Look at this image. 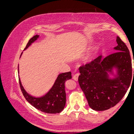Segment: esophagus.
I'll list each match as a JSON object with an SVG mask.
<instances>
[{"instance_id":"obj_1","label":"esophagus","mask_w":134,"mask_h":134,"mask_svg":"<svg viewBox=\"0 0 134 134\" xmlns=\"http://www.w3.org/2000/svg\"><path fill=\"white\" fill-rule=\"evenodd\" d=\"M79 74H78V73L76 74L73 76V79L75 80L76 81H77L78 78H79Z\"/></svg>"}]
</instances>
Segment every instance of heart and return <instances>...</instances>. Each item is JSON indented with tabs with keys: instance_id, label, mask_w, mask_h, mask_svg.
<instances>
[{
	"instance_id": "b5f03b06",
	"label": "heart",
	"mask_w": 134,
	"mask_h": 134,
	"mask_svg": "<svg viewBox=\"0 0 134 134\" xmlns=\"http://www.w3.org/2000/svg\"><path fill=\"white\" fill-rule=\"evenodd\" d=\"M91 60H92V57L91 55H88V56L86 57V62H91Z\"/></svg>"
}]
</instances>
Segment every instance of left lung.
<instances>
[{
    "mask_svg": "<svg viewBox=\"0 0 134 134\" xmlns=\"http://www.w3.org/2000/svg\"><path fill=\"white\" fill-rule=\"evenodd\" d=\"M116 42L118 45L114 48L116 52L104 58L100 55L79 67L80 87L89 106L96 111H104L115 107L130 85L132 68L130 52L118 36ZM113 68L117 69L118 76L110 79L107 72L113 73Z\"/></svg>",
    "mask_w": 134,
    "mask_h": 134,
    "instance_id": "left-lung-1",
    "label": "left lung"
}]
</instances>
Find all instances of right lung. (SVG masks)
Wrapping results in <instances>:
<instances>
[{
  "label": "right lung",
  "mask_w": 134,
  "mask_h": 134,
  "mask_svg": "<svg viewBox=\"0 0 134 134\" xmlns=\"http://www.w3.org/2000/svg\"><path fill=\"white\" fill-rule=\"evenodd\" d=\"M39 35H36L31 38L24 50L30 47L32 43L36 41ZM71 78L72 74L70 72L59 74L51 90L44 96L40 98H35L27 93V92L23 88L20 79H19V81L23 96L32 106L44 113L55 114V113H60L65 107L66 103L65 83L66 81Z\"/></svg>",
  "instance_id": "add662e5"
}]
</instances>
